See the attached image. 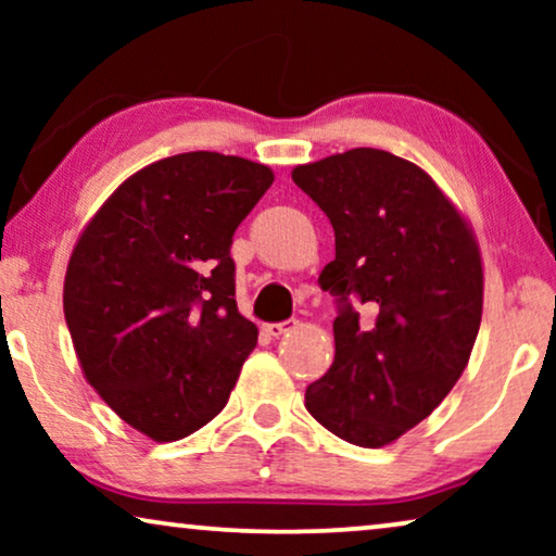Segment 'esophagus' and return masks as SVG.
<instances>
[{"instance_id":"esophagus-1","label":"esophagus","mask_w":556,"mask_h":556,"mask_svg":"<svg viewBox=\"0 0 556 556\" xmlns=\"http://www.w3.org/2000/svg\"><path fill=\"white\" fill-rule=\"evenodd\" d=\"M291 329H295V318H288V321H276V324H265V333L273 339L283 337V333Z\"/></svg>"}]
</instances>
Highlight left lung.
Masks as SVG:
<instances>
[{
  "mask_svg": "<svg viewBox=\"0 0 556 556\" xmlns=\"http://www.w3.org/2000/svg\"><path fill=\"white\" fill-rule=\"evenodd\" d=\"M333 227L318 276L337 354L306 409L346 443L382 447L422 422L466 369L483 311L478 245L435 181L382 149L293 169Z\"/></svg>",
  "mask_w": 556,
  "mask_h": 556,
  "instance_id": "8db88e82",
  "label": "left lung"
}]
</instances>
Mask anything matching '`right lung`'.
Here are the masks:
<instances>
[{"mask_svg":"<svg viewBox=\"0 0 556 556\" xmlns=\"http://www.w3.org/2000/svg\"><path fill=\"white\" fill-rule=\"evenodd\" d=\"M268 166L189 151L126 179L90 219L65 276V324L90 387L156 443L227 405L257 329L235 301L238 225Z\"/></svg>","mask_w":556,"mask_h":556,"instance_id":"obj_1","label":"right lung"}]
</instances>
